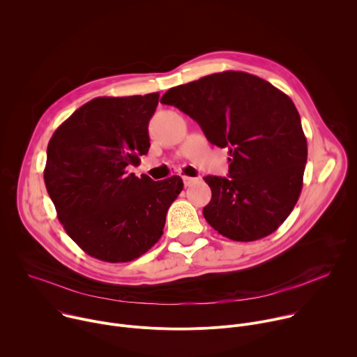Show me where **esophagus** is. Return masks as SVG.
<instances>
[{
  "label": "esophagus",
  "mask_w": 357,
  "mask_h": 357,
  "mask_svg": "<svg viewBox=\"0 0 357 357\" xmlns=\"http://www.w3.org/2000/svg\"><path fill=\"white\" fill-rule=\"evenodd\" d=\"M182 179H183L185 186H190L192 183H195L197 181V178H190V176H182Z\"/></svg>",
  "instance_id": "esophagus-1"
}]
</instances>
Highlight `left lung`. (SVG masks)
<instances>
[{
  "label": "left lung",
  "instance_id": "left-lung-1",
  "mask_svg": "<svg viewBox=\"0 0 357 357\" xmlns=\"http://www.w3.org/2000/svg\"><path fill=\"white\" fill-rule=\"evenodd\" d=\"M161 103L229 149V178H203L212 189L203 208L208 223L234 241L275 231L296 205L308 157L292 100L259 76L226 70L169 89Z\"/></svg>",
  "mask_w": 357,
  "mask_h": 357
}]
</instances>
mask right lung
Masks as SVG:
<instances>
[{"label":"right lung","mask_w":357,"mask_h":357,"mask_svg":"<svg viewBox=\"0 0 357 357\" xmlns=\"http://www.w3.org/2000/svg\"><path fill=\"white\" fill-rule=\"evenodd\" d=\"M160 93L96 97L47 144L43 179L58 219L89 256L107 263L138 259L164 233L181 176L152 181L128 172L149 149L148 123Z\"/></svg>","instance_id":"add662e5"}]
</instances>
